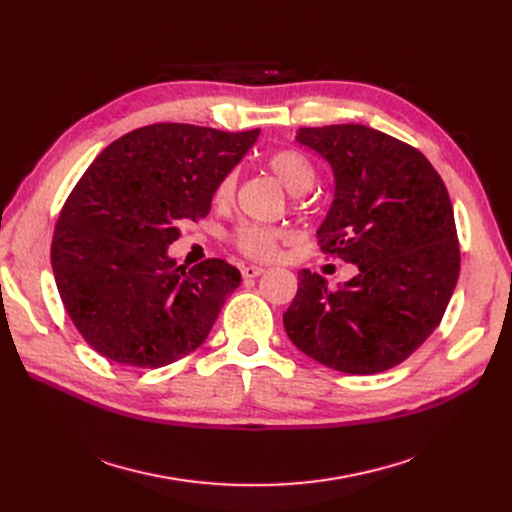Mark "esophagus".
Instances as JSON below:
<instances>
[{
    "mask_svg": "<svg viewBox=\"0 0 512 512\" xmlns=\"http://www.w3.org/2000/svg\"><path fill=\"white\" fill-rule=\"evenodd\" d=\"M263 272H265V267H261V265H247V267H242V278L251 280V278L261 276Z\"/></svg>",
    "mask_w": 512,
    "mask_h": 512,
    "instance_id": "34e87169",
    "label": "esophagus"
}]
</instances>
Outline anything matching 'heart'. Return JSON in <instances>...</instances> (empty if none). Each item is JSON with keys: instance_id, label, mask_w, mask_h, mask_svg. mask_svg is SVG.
Segmentation results:
<instances>
[{"instance_id": "heart-1", "label": "heart", "mask_w": 512, "mask_h": 512, "mask_svg": "<svg viewBox=\"0 0 512 512\" xmlns=\"http://www.w3.org/2000/svg\"><path fill=\"white\" fill-rule=\"evenodd\" d=\"M267 168L280 180V184L292 195H303L315 182V168L311 159L297 149H282L270 155ZM238 174L228 172L222 176L213 191V201L220 207H226L234 201ZM288 238V232L276 226H261V224H240L230 240L232 245L251 259H272L280 253L282 242Z\"/></svg>"}]
</instances>
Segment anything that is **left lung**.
Wrapping results in <instances>:
<instances>
[{
	"label": "left lung",
	"mask_w": 512,
	"mask_h": 512,
	"mask_svg": "<svg viewBox=\"0 0 512 512\" xmlns=\"http://www.w3.org/2000/svg\"><path fill=\"white\" fill-rule=\"evenodd\" d=\"M297 141L328 159L336 180L319 247L359 272L336 290L299 272L286 334L336 371H386L440 326L459 280L448 191L419 149L363 124L299 128Z\"/></svg>",
	"instance_id": "8db88e82"
}]
</instances>
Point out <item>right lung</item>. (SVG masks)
Segmentation results:
<instances>
[{"instance_id":"right-lung-1","label":"right lung","mask_w":512,"mask_h":512,"mask_svg":"<svg viewBox=\"0 0 512 512\" xmlns=\"http://www.w3.org/2000/svg\"><path fill=\"white\" fill-rule=\"evenodd\" d=\"M259 137L159 122L107 145L66 199L51 240L62 303L91 348L130 367H164L199 348L240 272L168 257L180 224L201 220L213 191Z\"/></svg>"}]
</instances>
